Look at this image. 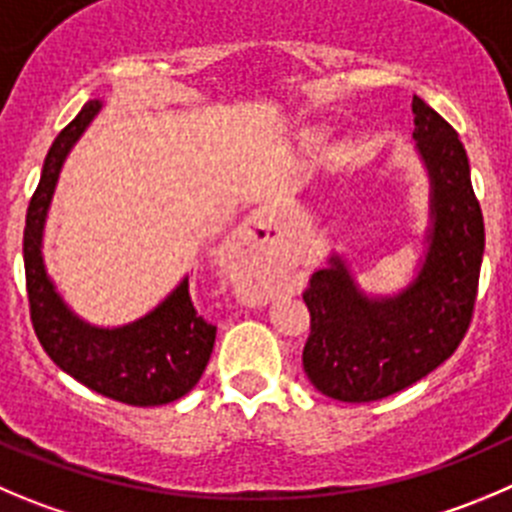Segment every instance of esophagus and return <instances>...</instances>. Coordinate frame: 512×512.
I'll return each mask as SVG.
<instances>
[{
    "label": "esophagus",
    "instance_id": "34e87169",
    "mask_svg": "<svg viewBox=\"0 0 512 512\" xmlns=\"http://www.w3.org/2000/svg\"><path fill=\"white\" fill-rule=\"evenodd\" d=\"M271 233H274V218L269 216V211H256L246 218V223L238 231V238H241L243 246L261 248L271 241Z\"/></svg>",
    "mask_w": 512,
    "mask_h": 512
}]
</instances>
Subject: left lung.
Segmentation results:
<instances>
[{
    "instance_id": "obj_1",
    "label": "left lung",
    "mask_w": 512,
    "mask_h": 512,
    "mask_svg": "<svg viewBox=\"0 0 512 512\" xmlns=\"http://www.w3.org/2000/svg\"><path fill=\"white\" fill-rule=\"evenodd\" d=\"M412 115L430 180V228L417 274L394 294H367L344 256L332 253L304 291L311 314L304 372L339 402H377L427 377L462 342L478 296L485 226L467 153L417 95Z\"/></svg>"
}]
</instances>
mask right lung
<instances>
[{
    "instance_id": "1",
    "label": "right lung",
    "mask_w": 512,
    "mask_h": 512,
    "mask_svg": "<svg viewBox=\"0 0 512 512\" xmlns=\"http://www.w3.org/2000/svg\"><path fill=\"white\" fill-rule=\"evenodd\" d=\"M100 110V100L85 102L80 115L57 135L45 158L40 186L29 201L24 226L29 314L34 334L52 362L92 392L133 407L168 405L196 387L216 342V326L193 306L188 276L140 319L123 326H95L65 304L42 256L60 170Z\"/></svg>"
}]
</instances>
